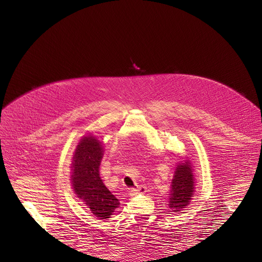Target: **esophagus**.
Listing matches in <instances>:
<instances>
[{"instance_id": "esophagus-1", "label": "esophagus", "mask_w": 262, "mask_h": 262, "mask_svg": "<svg viewBox=\"0 0 262 262\" xmlns=\"http://www.w3.org/2000/svg\"><path fill=\"white\" fill-rule=\"evenodd\" d=\"M146 192V187L145 186H137L130 190V195H136L138 193H145Z\"/></svg>"}]
</instances>
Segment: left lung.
Listing matches in <instances>:
<instances>
[{
  "instance_id": "8db88e82",
  "label": "left lung",
  "mask_w": 262,
  "mask_h": 262,
  "mask_svg": "<svg viewBox=\"0 0 262 262\" xmlns=\"http://www.w3.org/2000/svg\"><path fill=\"white\" fill-rule=\"evenodd\" d=\"M194 191V179L190 162L178 165L171 182L169 208L178 212L187 207Z\"/></svg>"
}]
</instances>
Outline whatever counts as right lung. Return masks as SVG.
Masks as SVG:
<instances>
[{"label": "right lung", "mask_w": 262, "mask_h": 262, "mask_svg": "<svg viewBox=\"0 0 262 262\" xmlns=\"http://www.w3.org/2000/svg\"><path fill=\"white\" fill-rule=\"evenodd\" d=\"M101 157V142L93 137H84L74 153L72 184L77 196L89 205L94 215L106 220L118 208L119 200L99 177Z\"/></svg>", "instance_id": "1"}]
</instances>
